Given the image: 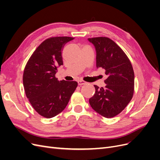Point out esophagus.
<instances>
[{"mask_svg": "<svg viewBox=\"0 0 160 160\" xmlns=\"http://www.w3.org/2000/svg\"><path fill=\"white\" fill-rule=\"evenodd\" d=\"M77 83H78L79 85H82L85 84L86 82L84 81L83 80H78V81H77Z\"/></svg>", "mask_w": 160, "mask_h": 160, "instance_id": "1", "label": "esophagus"}]
</instances>
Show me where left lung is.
Wrapping results in <instances>:
<instances>
[{
	"label": "left lung",
	"mask_w": 160,
	"mask_h": 160,
	"mask_svg": "<svg viewBox=\"0 0 160 160\" xmlns=\"http://www.w3.org/2000/svg\"><path fill=\"white\" fill-rule=\"evenodd\" d=\"M96 51V67L105 70V87L94 85L95 93L89 103L96 112L105 118L115 117L132 100L134 91V72L123 50L108 37L89 38Z\"/></svg>",
	"instance_id": "8db88e82"
}]
</instances>
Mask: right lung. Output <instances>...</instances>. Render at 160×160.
<instances>
[{
	"label": "right lung",
	"mask_w": 160,
	"mask_h": 160,
	"mask_svg": "<svg viewBox=\"0 0 160 160\" xmlns=\"http://www.w3.org/2000/svg\"><path fill=\"white\" fill-rule=\"evenodd\" d=\"M69 37L47 38L34 51L23 73V85L27 98L37 112L51 118L62 112L77 87L76 81H59L57 68L63 65L62 51Z\"/></svg>",
	"instance_id": "add662e5"
}]
</instances>
